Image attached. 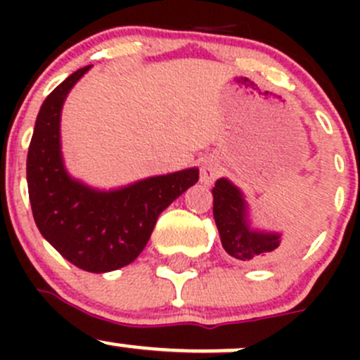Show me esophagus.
Masks as SVG:
<instances>
[{
  "instance_id": "34e87169",
  "label": "esophagus",
  "mask_w": 360,
  "mask_h": 360,
  "mask_svg": "<svg viewBox=\"0 0 360 360\" xmlns=\"http://www.w3.org/2000/svg\"><path fill=\"white\" fill-rule=\"evenodd\" d=\"M219 162L212 157L202 158L200 162V181L203 184H212L214 179L219 176Z\"/></svg>"
}]
</instances>
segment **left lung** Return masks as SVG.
<instances>
[{
	"instance_id": "8db88e82",
	"label": "left lung",
	"mask_w": 360,
	"mask_h": 360,
	"mask_svg": "<svg viewBox=\"0 0 360 360\" xmlns=\"http://www.w3.org/2000/svg\"><path fill=\"white\" fill-rule=\"evenodd\" d=\"M214 219L221 244L235 259L245 263H266L285 252L281 231L259 230L250 224L249 205L244 193L230 179L221 177L212 188Z\"/></svg>"
}]
</instances>
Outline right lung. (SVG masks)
Masks as SVG:
<instances>
[{
	"label": "right lung",
	"instance_id": "obj_1",
	"mask_svg": "<svg viewBox=\"0 0 360 360\" xmlns=\"http://www.w3.org/2000/svg\"><path fill=\"white\" fill-rule=\"evenodd\" d=\"M90 66L69 75L39 108L27 151V190L39 233L69 263L106 274L132 263L160 214L198 181V169L153 176L116 190L75 179L60 151L64 101Z\"/></svg>",
	"mask_w": 360,
	"mask_h": 360
}]
</instances>
